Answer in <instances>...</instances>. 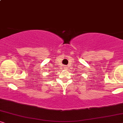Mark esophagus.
Segmentation results:
<instances>
[{
	"label": "esophagus",
	"instance_id": "34e87169",
	"mask_svg": "<svg viewBox=\"0 0 123 123\" xmlns=\"http://www.w3.org/2000/svg\"><path fill=\"white\" fill-rule=\"evenodd\" d=\"M67 68H68V67H67V66H65V67H64V68L65 69H67Z\"/></svg>",
	"mask_w": 123,
	"mask_h": 123
}]
</instances>
